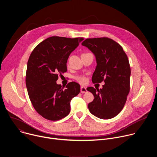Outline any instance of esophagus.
Instances as JSON below:
<instances>
[{
  "label": "esophagus",
  "mask_w": 157,
  "mask_h": 157,
  "mask_svg": "<svg viewBox=\"0 0 157 157\" xmlns=\"http://www.w3.org/2000/svg\"><path fill=\"white\" fill-rule=\"evenodd\" d=\"M86 92H87L86 87H85L84 86H81V93H86Z\"/></svg>",
  "instance_id": "1"
}]
</instances>
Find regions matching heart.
I'll return each mask as SVG.
<instances>
[{
    "instance_id": "obj_1",
    "label": "heart",
    "mask_w": 157,
    "mask_h": 157,
    "mask_svg": "<svg viewBox=\"0 0 157 157\" xmlns=\"http://www.w3.org/2000/svg\"><path fill=\"white\" fill-rule=\"evenodd\" d=\"M87 53H83V54H87ZM75 79L78 81L79 82L80 84H84L86 83L87 82V79L86 78L85 76H83V75H78V76H76L75 77Z\"/></svg>"
}]
</instances>
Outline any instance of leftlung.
<instances>
[{
    "label": "left lung",
    "instance_id": "left-lung-1",
    "mask_svg": "<svg viewBox=\"0 0 157 157\" xmlns=\"http://www.w3.org/2000/svg\"><path fill=\"white\" fill-rule=\"evenodd\" d=\"M82 45L96 56L97 66L93 82H105L100 89L87 88L94 97L88 104L89 110L98 118H113L122 110L130 91L131 71L128 57L119 43L107 37L87 38Z\"/></svg>",
    "mask_w": 157,
    "mask_h": 157
}]
</instances>
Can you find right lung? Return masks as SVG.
Listing matches in <instances>:
<instances>
[{
    "label": "right lung",
    "mask_w": 157,
    "mask_h": 157,
    "mask_svg": "<svg viewBox=\"0 0 157 157\" xmlns=\"http://www.w3.org/2000/svg\"><path fill=\"white\" fill-rule=\"evenodd\" d=\"M84 40L53 36L40 43L27 63L26 86L30 101L44 119L58 121L70 113V102L80 92V86L69 82L66 89L56 84L58 76L67 71L71 53Z\"/></svg>",
    "instance_id": "add662e5"
}]
</instances>
